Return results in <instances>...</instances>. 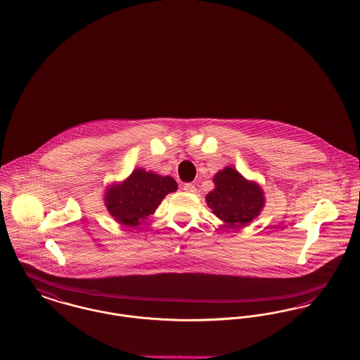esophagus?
Here are the masks:
<instances>
[{
	"instance_id": "esophagus-1",
	"label": "esophagus",
	"mask_w": 360,
	"mask_h": 360,
	"mask_svg": "<svg viewBox=\"0 0 360 360\" xmlns=\"http://www.w3.org/2000/svg\"><path fill=\"white\" fill-rule=\"evenodd\" d=\"M184 191L186 193H195V186L193 184H185L184 185Z\"/></svg>"
}]
</instances>
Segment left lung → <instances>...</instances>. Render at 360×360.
<instances>
[{"label": "left lung", "mask_w": 360, "mask_h": 360, "mask_svg": "<svg viewBox=\"0 0 360 360\" xmlns=\"http://www.w3.org/2000/svg\"><path fill=\"white\" fill-rule=\"evenodd\" d=\"M214 189L205 195L212 213L219 217L223 229L246 227L259 216L265 205V194L255 182L246 179L233 167H224L213 176Z\"/></svg>", "instance_id": "left-lung-1"}]
</instances>
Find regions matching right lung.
I'll list each match as a JSON object with an SVG mask.
<instances>
[{"instance_id":"add662e5","label":"right lung","mask_w":360,"mask_h":360,"mask_svg":"<svg viewBox=\"0 0 360 360\" xmlns=\"http://www.w3.org/2000/svg\"><path fill=\"white\" fill-rule=\"evenodd\" d=\"M176 189L172 176L136 169L127 179L108 185L103 200L107 212L118 224L136 229L155 213L169 193Z\"/></svg>"}]
</instances>
